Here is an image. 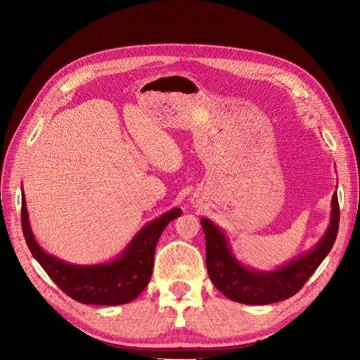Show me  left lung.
<instances>
[{
  "instance_id": "8db88e82",
  "label": "left lung",
  "mask_w": 360,
  "mask_h": 360,
  "mask_svg": "<svg viewBox=\"0 0 360 360\" xmlns=\"http://www.w3.org/2000/svg\"><path fill=\"white\" fill-rule=\"evenodd\" d=\"M338 200L334 193L330 224L315 247L273 271H259L238 261L226 233L212 220L202 217L207 271L213 285L226 297L239 304L269 305L289 299L302 289L331 251L338 232Z\"/></svg>"
}]
</instances>
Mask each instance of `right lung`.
I'll return each mask as SVG.
<instances>
[{
	"label": "right lung",
	"mask_w": 360,
	"mask_h": 360,
	"mask_svg": "<svg viewBox=\"0 0 360 360\" xmlns=\"http://www.w3.org/2000/svg\"><path fill=\"white\" fill-rule=\"evenodd\" d=\"M181 214V209H172L143 226L115 259L79 266L41 248L30 228L25 194L22 197V228L32 255L65 295L86 305H122L134 300L148 285L163 229Z\"/></svg>",
	"instance_id": "obj_1"
}]
</instances>
